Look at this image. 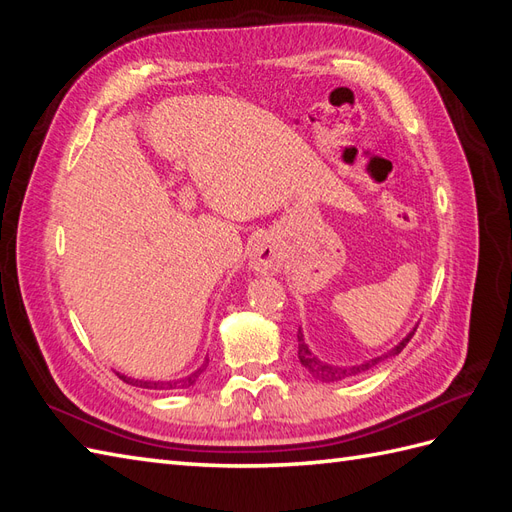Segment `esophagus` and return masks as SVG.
<instances>
[{
  "instance_id": "1",
  "label": "esophagus",
  "mask_w": 512,
  "mask_h": 512,
  "mask_svg": "<svg viewBox=\"0 0 512 512\" xmlns=\"http://www.w3.org/2000/svg\"><path fill=\"white\" fill-rule=\"evenodd\" d=\"M280 252L269 239H256L249 247V267L256 273H276L280 271Z\"/></svg>"
}]
</instances>
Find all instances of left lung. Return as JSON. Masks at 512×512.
<instances>
[{
    "label": "left lung",
    "mask_w": 512,
    "mask_h": 512,
    "mask_svg": "<svg viewBox=\"0 0 512 512\" xmlns=\"http://www.w3.org/2000/svg\"><path fill=\"white\" fill-rule=\"evenodd\" d=\"M415 330H417V328L410 330V332L404 336V339L393 347V350L384 352V354H380V356H376V358H369V360H365V363H358V365H332V363H326V360H321L319 356H315L313 352H310V347H308V343H306V339H304V332H302V328H299V332H297V358H299V363H302V367H304L315 380H319V382H339V380H345V378L360 376V373H365V371L373 369L376 365H380L382 360L393 358V356L400 354V352L404 350V347H406V343H408L410 339H413Z\"/></svg>",
    "instance_id": "8db88e82"
}]
</instances>
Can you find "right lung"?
I'll return each instance as SVG.
<instances>
[{
    "mask_svg": "<svg viewBox=\"0 0 512 512\" xmlns=\"http://www.w3.org/2000/svg\"><path fill=\"white\" fill-rule=\"evenodd\" d=\"M208 367V358L202 363V367H197L193 373H189V376H184L180 380H139V378H130L126 376V373H119L117 376L126 382V384H132V386H141V389H154V391H180V389H189V386H193L197 382V378L202 376V373L206 371Z\"/></svg>",
    "mask_w": 512,
    "mask_h": 512,
    "instance_id": "obj_1",
    "label": "right lung"
}]
</instances>
